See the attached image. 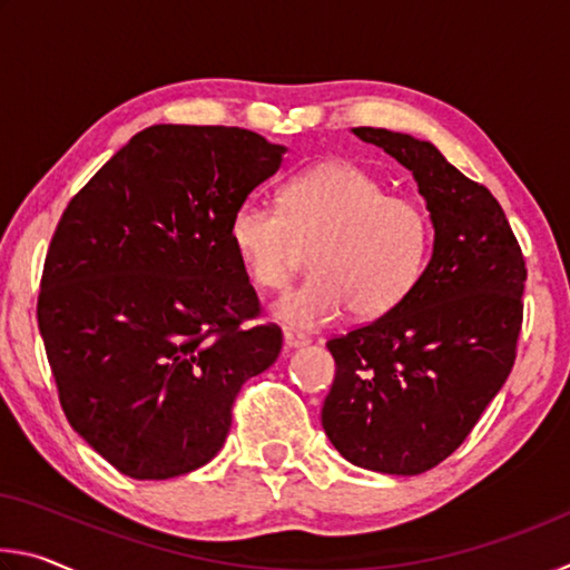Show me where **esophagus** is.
I'll return each instance as SVG.
<instances>
[{
  "mask_svg": "<svg viewBox=\"0 0 570 570\" xmlns=\"http://www.w3.org/2000/svg\"><path fill=\"white\" fill-rule=\"evenodd\" d=\"M308 342V336H304V334H298V332H294V330H286L284 332V346L286 350H298V346H306Z\"/></svg>",
  "mask_w": 570,
  "mask_h": 570,
  "instance_id": "obj_1",
  "label": "esophagus"
}]
</instances>
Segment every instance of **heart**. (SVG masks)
<instances>
[{
    "label": "heart",
    "mask_w": 570,
    "mask_h": 570,
    "mask_svg": "<svg viewBox=\"0 0 570 570\" xmlns=\"http://www.w3.org/2000/svg\"><path fill=\"white\" fill-rule=\"evenodd\" d=\"M430 216L417 200L350 160L298 173L282 188V208L246 198L228 238L250 282L282 288L312 246V272L272 306L278 322L320 330L352 308L360 320L392 312L417 282L430 248Z\"/></svg>",
    "instance_id": "heart-1"
}]
</instances>
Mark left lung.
Here are the masks:
<instances>
[{"label": "left lung", "instance_id": "1", "mask_svg": "<svg viewBox=\"0 0 570 570\" xmlns=\"http://www.w3.org/2000/svg\"><path fill=\"white\" fill-rule=\"evenodd\" d=\"M352 132L412 170L435 240L392 312L326 342L336 374L322 424L352 465L420 475L462 445L513 370L528 272L493 193L432 142Z\"/></svg>", "mask_w": 570, "mask_h": 570}]
</instances>
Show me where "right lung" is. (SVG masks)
<instances>
[{
  "label": "right lung",
  "instance_id": "add662e5",
  "mask_svg": "<svg viewBox=\"0 0 570 570\" xmlns=\"http://www.w3.org/2000/svg\"><path fill=\"white\" fill-rule=\"evenodd\" d=\"M284 146L224 125L132 135L67 204L37 322L67 422L115 470L168 480L224 448L246 380L276 362L228 238V220L272 178Z\"/></svg>",
  "mask_w": 570,
  "mask_h": 570
}]
</instances>
